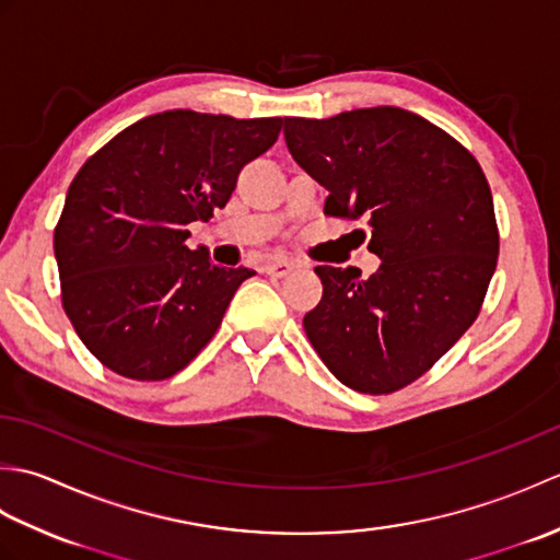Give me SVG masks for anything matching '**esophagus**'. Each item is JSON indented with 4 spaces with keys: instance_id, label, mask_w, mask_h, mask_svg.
Listing matches in <instances>:
<instances>
[{
    "instance_id": "34e87169",
    "label": "esophagus",
    "mask_w": 560,
    "mask_h": 560,
    "mask_svg": "<svg viewBox=\"0 0 560 560\" xmlns=\"http://www.w3.org/2000/svg\"><path fill=\"white\" fill-rule=\"evenodd\" d=\"M293 269H295V265H293V261H289V259H273V261H269V265L265 267V271L269 273V277H277V279L289 277Z\"/></svg>"
}]
</instances>
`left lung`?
I'll list each match as a JSON object with an SVG mask.
<instances>
[{
    "instance_id": "obj_1",
    "label": "left lung",
    "mask_w": 560,
    "mask_h": 560,
    "mask_svg": "<svg viewBox=\"0 0 560 560\" xmlns=\"http://www.w3.org/2000/svg\"><path fill=\"white\" fill-rule=\"evenodd\" d=\"M327 217H365L380 269L315 267L323 301L305 335L339 383L389 395L445 355L477 319L498 261L491 187L477 159L421 115L380 105L327 120L283 117Z\"/></svg>"
}]
</instances>
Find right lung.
Listing matches in <instances>:
<instances>
[{"label":"right lung","instance_id":"1","mask_svg":"<svg viewBox=\"0 0 560 560\" xmlns=\"http://www.w3.org/2000/svg\"><path fill=\"white\" fill-rule=\"evenodd\" d=\"M281 117L165 110L129 125L81 165L55 229L62 307L113 373L165 380L207 347L253 269L189 249L187 225L231 199Z\"/></svg>","mask_w":560,"mask_h":560}]
</instances>
